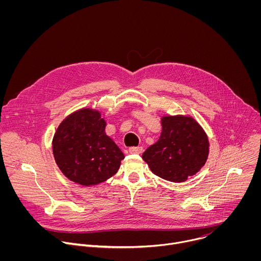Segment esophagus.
Masks as SVG:
<instances>
[{"label": "esophagus", "instance_id": "1", "mask_svg": "<svg viewBox=\"0 0 261 261\" xmlns=\"http://www.w3.org/2000/svg\"><path fill=\"white\" fill-rule=\"evenodd\" d=\"M129 153H130V154H141V153H142V147H141V146L130 147V148H129Z\"/></svg>", "mask_w": 261, "mask_h": 261}]
</instances>
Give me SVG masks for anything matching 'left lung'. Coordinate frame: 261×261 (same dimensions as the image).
Wrapping results in <instances>:
<instances>
[{
	"label": "left lung",
	"instance_id": "obj_1",
	"mask_svg": "<svg viewBox=\"0 0 261 261\" xmlns=\"http://www.w3.org/2000/svg\"><path fill=\"white\" fill-rule=\"evenodd\" d=\"M161 125L159 140L142 154V160L159 177L182 182L204 166L210 154L207 135L190 116L166 115Z\"/></svg>",
	"mask_w": 261,
	"mask_h": 261
}]
</instances>
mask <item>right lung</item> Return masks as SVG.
<instances>
[{"mask_svg":"<svg viewBox=\"0 0 261 261\" xmlns=\"http://www.w3.org/2000/svg\"><path fill=\"white\" fill-rule=\"evenodd\" d=\"M105 117L91 107L73 111L60 123L53 137V152L68 179L89 187L118 172L125 155L105 133Z\"/></svg>","mask_w":261,"mask_h":261,"instance_id":"obj_1","label":"right lung"}]
</instances>
